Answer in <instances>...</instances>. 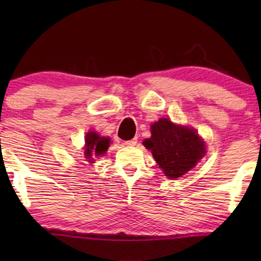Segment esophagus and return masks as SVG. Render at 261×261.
<instances>
[{"label":"esophagus","instance_id":"esophagus-1","mask_svg":"<svg viewBox=\"0 0 261 261\" xmlns=\"http://www.w3.org/2000/svg\"><path fill=\"white\" fill-rule=\"evenodd\" d=\"M137 139H132V140H128V141H124L123 145L127 146V147H133V146L137 145Z\"/></svg>","mask_w":261,"mask_h":261}]
</instances>
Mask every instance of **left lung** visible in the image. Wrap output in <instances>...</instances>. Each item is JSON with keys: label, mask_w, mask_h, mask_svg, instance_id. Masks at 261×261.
Returning a JSON list of instances; mask_svg holds the SVG:
<instances>
[{"label": "left lung", "mask_w": 261, "mask_h": 261, "mask_svg": "<svg viewBox=\"0 0 261 261\" xmlns=\"http://www.w3.org/2000/svg\"><path fill=\"white\" fill-rule=\"evenodd\" d=\"M151 134L142 144L152 152L156 164L171 179L194 169L206 152L205 142L194 128L174 124L169 119L162 117L153 123Z\"/></svg>", "instance_id": "1"}]
</instances>
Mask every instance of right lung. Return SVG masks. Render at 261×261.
<instances>
[{
    "label": "right lung",
    "instance_id": "1",
    "mask_svg": "<svg viewBox=\"0 0 261 261\" xmlns=\"http://www.w3.org/2000/svg\"><path fill=\"white\" fill-rule=\"evenodd\" d=\"M110 146V138L101 137L94 130L88 132L85 135L84 155L89 163H94V158L101 156Z\"/></svg>",
    "mask_w": 261,
    "mask_h": 261
}]
</instances>
